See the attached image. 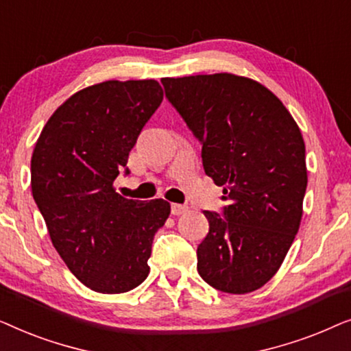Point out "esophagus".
Wrapping results in <instances>:
<instances>
[{"instance_id":"esophagus-1","label":"esophagus","mask_w":351,"mask_h":351,"mask_svg":"<svg viewBox=\"0 0 351 351\" xmlns=\"http://www.w3.org/2000/svg\"><path fill=\"white\" fill-rule=\"evenodd\" d=\"M186 210H189V208H186L185 204H171V213L174 215H182L185 214Z\"/></svg>"}]
</instances>
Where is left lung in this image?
Masks as SVG:
<instances>
[{
  "label": "left lung",
  "instance_id": "obj_1",
  "mask_svg": "<svg viewBox=\"0 0 351 351\" xmlns=\"http://www.w3.org/2000/svg\"><path fill=\"white\" fill-rule=\"evenodd\" d=\"M161 83L227 201L222 215L204 210L209 233L196 251L199 276L228 294L256 291L278 271L299 232L308 180L300 129L271 90L244 76Z\"/></svg>",
  "mask_w": 351,
  "mask_h": 351
}]
</instances>
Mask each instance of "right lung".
<instances>
[{"instance_id": "right-lung-1", "label": "right lung", "mask_w": 351, "mask_h": 351, "mask_svg": "<svg viewBox=\"0 0 351 351\" xmlns=\"http://www.w3.org/2000/svg\"><path fill=\"white\" fill-rule=\"evenodd\" d=\"M162 102L155 80L104 81L71 95L43 128L32 156V193L70 271L102 294L148 276L153 237L171 214L165 199H129L113 182Z\"/></svg>"}]
</instances>
